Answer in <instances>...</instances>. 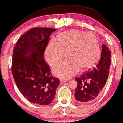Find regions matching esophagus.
I'll return each mask as SVG.
<instances>
[{
  "mask_svg": "<svg viewBox=\"0 0 123 123\" xmlns=\"http://www.w3.org/2000/svg\"><path fill=\"white\" fill-rule=\"evenodd\" d=\"M66 82V80H60V83L61 84H63L64 83H65Z\"/></svg>",
  "mask_w": 123,
  "mask_h": 123,
  "instance_id": "esophagus-1",
  "label": "esophagus"
}]
</instances>
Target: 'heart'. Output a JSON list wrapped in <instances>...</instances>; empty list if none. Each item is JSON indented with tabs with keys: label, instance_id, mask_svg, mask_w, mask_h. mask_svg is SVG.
Wrapping results in <instances>:
<instances>
[{
	"label": "heart",
	"instance_id": "heart-1",
	"mask_svg": "<svg viewBox=\"0 0 123 123\" xmlns=\"http://www.w3.org/2000/svg\"><path fill=\"white\" fill-rule=\"evenodd\" d=\"M69 59L53 68V73L61 78H69L79 69L87 70L94 67L100 58L101 51L97 37L92 32L71 29L61 33L46 48L45 57L51 66Z\"/></svg>",
	"mask_w": 123,
	"mask_h": 123
}]
</instances>
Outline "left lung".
I'll return each mask as SVG.
<instances>
[{
	"instance_id": "left-lung-1",
	"label": "left lung",
	"mask_w": 123,
	"mask_h": 123,
	"mask_svg": "<svg viewBox=\"0 0 123 123\" xmlns=\"http://www.w3.org/2000/svg\"><path fill=\"white\" fill-rule=\"evenodd\" d=\"M111 57L110 49L103 44L100 60L96 66L75 78L78 86L74 96L77 101L88 103L95 100L100 95L109 75Z\"/></svg>"
}]
</instances>
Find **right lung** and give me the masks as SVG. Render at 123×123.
I'll list each match as a JSON object with an SVG mask.
<instances>
[{
    "label": "right lung",
    "instance_id": "add662e5",
    "mask_svg": "<svg viewBox=\"0 0 123 123\" xmlns=\"http://www.w3.org/2000/svg\"><path fill=\"white\" fill-rule=\"evenodd\" d=\"M55 29L33 28L18 38L12 54L11 70L23 95L31 103L48 105L55 97L60 80L52 76L43 59L51 34Z\"/></svg>",
    "mask_w": 123,
    "mask_h": 123
}]
</instances>
